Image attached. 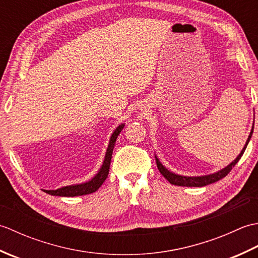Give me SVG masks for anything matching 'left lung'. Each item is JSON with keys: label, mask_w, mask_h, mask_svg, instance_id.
<instances>
[{"label": "left lung", "mask_w": 258, "mask_h": 258, "mask_svg": "<svg viewBox=\"0 0 258 258\" xmlns=\"http://www.w3.org/2000/svg\"><path fill=\"white\" fill-rule=\"evenodd\" d=\"M253 130H254V127L251 128L250 134H249L248 139H247V142H246L244 149L242 150V152H240V154L236 157V160H235L234 162H232L225 168H223L222 171H220V172L214 173V174H211V175H205V176H197V177L180 176V175H177V174H174L172 172H169L168 169H166L165 167L162 165L161 162L158 161L157 157L155 156V158H156V165H157L158 171L161 172V174L168 180L169 183L173 184V185H177V186H188V187H191V186H193V187H202V186H206L208 184L215 183V182H217V180H220V179L225 177L226 175L232 171V168L235 165H236L237 162L240 160V157H242V155L244 154V152L246 150V147H247L248 142H249V140L251 138V134H253Z\"/></svg>", "instance_id": "1"}]
</instances>
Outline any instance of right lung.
Segmentation results:
<instances>
[{
    "label": "right lung",
    "instance_id": "right-lung-1",
    "mask_svg": "<svg viewBox=\"0 0 258 258\" xmlns=\"http://www.w3.org/2000/svg\"><path fill=\"white\" fill-rule=\"evenodd\" d=\"M124 124L119 125L118 127L114 131V133L111 136V140H109V144L106 151L105 158H104L103 165L94 177L91 180L83 184H78V185H71V186H64V187L53 189V190H45V193L50 195H55V196H67V197H73V196H81V195H86L94 193L98 188L101 187V185L105 182V179L108 175L109 171V165H111V158H112V153L115 145V142L120 131L123 130Z\"/></svg>",
    "mask_w": 258,
    "mask_h": 258
}]
</instances>
